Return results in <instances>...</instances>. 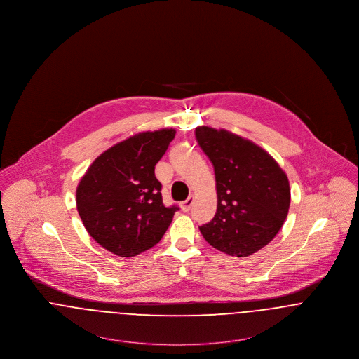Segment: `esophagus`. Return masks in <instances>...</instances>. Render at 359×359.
Returning a JSON list of instances; mask_svg holds the SVG:
<instances>
[{
    "mask_svg": "<svg viewBox=\"0 0 359 359\" xmlns=\"http://www.w3.org/2000/svg\"><path fill=\"white\" fill-rule=\"evenodd\" d=\"M194 201H195V197H194V196H189L185 201H182V203H181V208H182V211H184V212H188V211L191 210V207H192Z\"/></svg>",
    "mask_w": 359,
    "mask_h": 359,
    "instance_id": "34e87169",
    "label": "esophagus"
}]
</instances>
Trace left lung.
<instances>
[{
  "label": "left lung",
  "instance_id": "8db88e82",
  "mask_svg": "<svg viewBox=\"0 0 359 359\" xmlns=\"http://www.w3.org/2000/svg\"><path fill=\"white\" fill-rule=\"evenodd\" d=\"M196 140L214 165L215 217L200 231L214 248L237 258L267 245L287 219L291 189L287 174L257 144L228 130L198 126Z\"/></svg>",
  "mask_w": 359,
  "mask_h": 359
}]
</instances>
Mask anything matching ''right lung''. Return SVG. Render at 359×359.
Masks as SVG:
<instances>
[{"label":"right lung","mask_w":359,"mask_h":359,"mask_svg":"<svg viewBox=\"0 0 359 359\" xmlns=\"http://www.w3.org/2000/svg\"><path fill=\"white\" fill-rule=\"evenodd\" d=\"M174 129L144 131L115 144L90 164L76 188L88 233L109 252L130 258L161 241L178 207H165L155 165Z\"/></svg>","instance_id":"right-lung-1"}]
</instances>
